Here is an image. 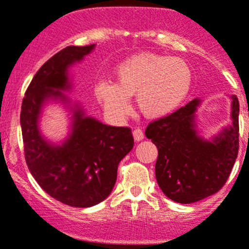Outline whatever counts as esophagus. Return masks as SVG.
<instances>
[{
	"instance_id": "34e87169",
	"label": "esophagus",
	"mask_w": 249,
	"mask_h": 249,
	"mask_svg": "<svg viewBox=\"0 0 249 249\" xmlns=\"http://www.w3.org/2000/svg\"><path fill=\"white\" fill-rule=\"evenodd\" d=\"M133 137H134L135 142H140V140L144 139V133H142V129L137 128V129L133 130Z\"/></svg>"
}]
</instances>
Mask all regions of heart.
<instances>
[{
  "instance_id": "b5f03b06",
  "label": "heart",
  "mask_w": 249,
  "mask_h": 249,
  "mask_svg": "<svg viewBox=\"0 0 249 249\" xmlns=\"http://www.w3.org/2000/svg\"><path fill=\"white\" fill-rule=\"evenodd\" d=\"M117 83L100 81L94 93L110 119L121 121L130 112V97L137 95L139 111L147 119L173 112L190 90L193 73L189 64L177 56L140 53L116 69Z\"/></svg>"
}]
</instances>
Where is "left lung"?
<instances>
[{
  "label": "left lung",
  "mask_w": 249,
  "mask_h": 249,
  "mask_svg": "<svg viewBox=\"0 0 249 249\" xmlns=\"http://www.w3.org/2000/svg\"><path fill=\"white\" fill-rule=\"evenodd\" d=\"M230 98L232 124L211 139L201 137L197 130L198 98L147 125L145 135L159 150L157 184L174 202H197L218 193L228 180L238 154L240 112L236 95Z\"/></svg>",
  "instance_id": "obj_1"
}]
</instances>
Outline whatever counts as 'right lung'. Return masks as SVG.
Segmentation results:
<instances>
[{
	"label": "right lung",
	"instance_id": "right-lung-1",
	"mask_svg": "<svg viewBox=\"0 0 249 249\" xmlns=\"http://www.w3.org/2000/svg\"><path fill=\"white\" fill-rule=\"evenodd\" d=\"M94 48L69 46L47 60L29 85L20 112L30 173L49 196L78 208L98 205L111 194L119 163L134 145L129 128L102 124L64 93L72 89L69 69ZM49 102H60L71 115L69 134L60 143L48 141L39 129Z\"/></svg>",
	"mask_w": 249,
	"mask_h": 249
}]
</instances>
